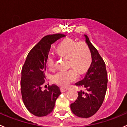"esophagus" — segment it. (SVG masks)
<instances>
[{
  "mask_svg": "<svg viewBox=\"0 0 127 127\" xmlns=\"http://www.w3.org/2000/svg\"><path fill=\"white\" fill-rule=\"evenodd\" d=\"M67 90V89H66V88H64V87H61V91L62 92H65V91H66Z\"/></svg>",
  "mask_w": 127,
  "mask_h": 127,
  "instance_id": "obj_1",
  "label": "esophagus"
}]
</instances>
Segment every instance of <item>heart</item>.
Instances as JSON below:
<instances>
[{
  "mask_svg": "<svg viewBox=\"0 0 127 127\" xmlns=\"http://www.w3.org/2000/svg\"><path fill=\"white\" fill-rule=\"evenodd\" d=\"M58 53L68 58L69 64L77 69L81 74L86 71L91 61V55L88 46L84 42H75L71 39L64 40L56 49ZM46 64L50 70L55 68L53 55L49 54ZM78 78V72L75 69L61 70L53 76V81L63 87H67Z\"/></svg>",
  "mask_w": 127,
  "mask_h": 127,
  "instance_id": "1",
  "label": "heart"
}]
</instances>
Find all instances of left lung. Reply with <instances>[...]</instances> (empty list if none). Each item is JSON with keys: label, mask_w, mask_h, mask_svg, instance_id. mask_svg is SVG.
Segmentation results:
<instances>
[{"label": "left lung", "mask_w": 127, "mask_h": 127, "mask_svg": "<svg viewBox=\"0 0 127 127\" xmlns=\"http://www.w3.org/2000/svg\"><path fill=\"white\" fill-rule=\"evenodd\" d=\"M89 48L92 62L84 78L76 82L84 87L86 92L80 91L76 101L71 104V109L76 116L89 118L94 115L104 102L107 87V74L105 64L96 48L92 45L87 35H84Z\"/></svg>", "instance_id": "8db88e82"}]
</instances>
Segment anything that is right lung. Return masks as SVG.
I'll list each match as a JSON object with an SVG mask.
<instances>
[{
    "mask_svg": "<svg viewBox=\"0 0 127 127\" xmlns=\"http://www.w3.org/2000/svg\"><path fill=\"white\" fill-rule=\"evenodd\" d=\"M64 35L58 33L45 36L28 53L22 71L20 86L23 102L27 110L33 115L44 117L51 112L55 102L61 94L56 85L43 90L46 69V58L51 45Z\"/></svg>",
    "mask_w": 127,
    "mask_h": 127,
    "instance_id": "right-lung-1",
    "label": "right lung"
}]
</instances>
